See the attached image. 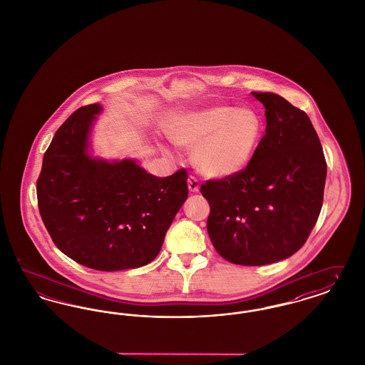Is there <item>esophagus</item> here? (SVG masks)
<instances>
[{
    "label": "esophagus",
    "mask_w": 365,
    "mask_h": 365,
    "mask_svg": "<svg viewBox=\"0 0 365 365\" xmlns=\"http://www.w3.org/2000/svg\"><path fill=\"white\" fill-rule=\"evenodd\" d=\"M187 186H189V190L192 191V192H197V191L200 190V182L192 175H190L189 179H187Z\"/></svg>",
    "instance_id": "1"
}]
</instances>
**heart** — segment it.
Returning a JSON list of instances; mask_svg holds the SVG:
<instances>
[{"label":"heart","instance_id":"heart-1","mask_svg":"<svg viewBox=\"0 0 365 365\" xmlns=\"http://www.w3.org/2000/svg\"><path fill=\"white\" fill-rule=\"evenodd\" d=\"M261 120L252 109L210 106L191 112L174 133L176 143L194 149V164L209 178L238 174L253 156Z\"/></svg>","mask_w":365,"mask_h":365}]
</instances>
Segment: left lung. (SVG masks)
<instances>
[{
	"mask_svg": "<svg viewBox=\"0 0 365 365\" xmlns=\"http://www.w3.org/2000/svg\"><path fill=\"white\" fill-rule=\"evenodd\" d=\"M265 108V135L246 168L208 180L207 228L232 264L284 260L307 242L323 205L327 163L308 115L274 93H252Z\"/></svg>",
	"mask_w": 365,
	"mask_h": 365,
	"instance_id": "1",
	"label": "left lung"
}]
</instances>
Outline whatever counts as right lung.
I'll list each match as a JSON object with an SVG mask.
<instances>
[{
    "mask_svg": "<svg viewBox=\"0 0 365 365\" xmlns=\"http://www.w3.org/2000/svg\"><path fill=\"white\" fill-rule=\"evenodd\" d=\"M100 104L75 110L56 131L36 180L38 208L54 245L97 271L139 268L156 259L187 198V173L157 178L135 160L88 155Z\"/></svg>",
    "mask_w": 365,
    "mask_h": 365,
    "instance_id": "right-lung-1",
    "label": "right lung"
}]
</instances>
